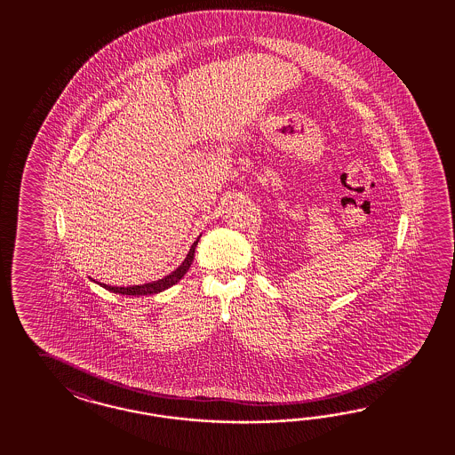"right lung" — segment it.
<instances>
[{
  "mask_svg": "<svg viewBox=\"0 0 455 455\" xmlns=\"http://www.w3.org/2000/svg\"><path fill=\"white\" fill-rule=\"evenodd\" d=\"M200 236H202V235H200ZM200 236L193 242V245L190 247V251L187 253L185 260L180 263L179 267H177L172 274H168V275L164 276V278H160V280H153V282L141 283V285H130V287H113V285H107V283L97 282V280H93V278H92V282H95V283H98L100 287H103V289H107L108 291L120 293V295H130V297L156 295V293H160V291H164V290L173 287L175 283H179L180 280L183 278V275L188 272V268H190V265H192L193 262V257H195V248L198 245Z\"/></svg>",
  "mask_w": 455,
  "mask_h": 455,
  "instance_id": "obj_1",
  "label": "right lung"
}]
</instances>
